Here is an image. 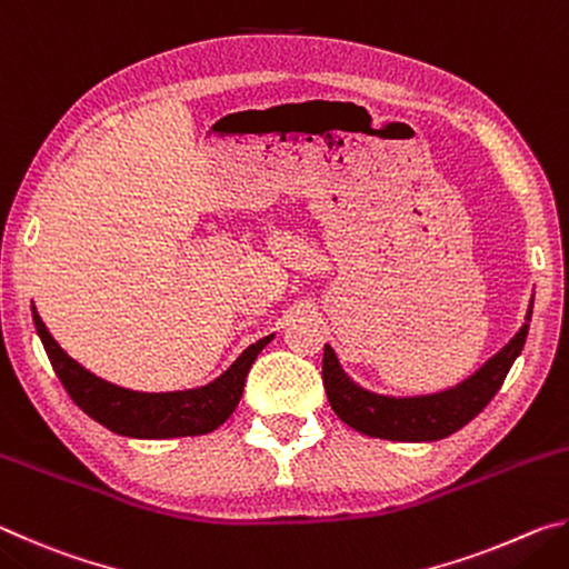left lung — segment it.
I'll return each mask as SVG.
<instances>
[{"instance_id": "8db88e82", "label": "left lung", "mask_w": 569, "mask_h": 569, "mask_svg": "<svg viewBox=\"0 0 569 569\" xmlns=\"http://www.w3.org/2000/svg\"><path fill=\"white\" fill-rule=\"evenodd\" d=\"M532 303L535 301H529L522 329L512 336V341L505 349H499L492 359L481 363L457 387L437 393H421V397H387V393L363 389L343 371L339 356L326 343L323 387L331 409L336 417L366 437L391 441H437L455 435L492 401L515 359L522 353L529 321H532Z\"/></svg>"}]
</instances>
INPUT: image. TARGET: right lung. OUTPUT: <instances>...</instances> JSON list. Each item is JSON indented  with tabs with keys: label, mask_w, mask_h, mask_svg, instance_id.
Returning a JSON list of instances; mask_svg holds the SVG:
<instances>
[{
	"label": "right lung",
	"mask_w": 569,
	"mask_h": 569,
	"mask_svg": "<svg viewBox=\"0 0 569 569\" xmlns=\"http://www.w3.org/2000/svg\"><path fill=\"white\" fill-rule=\"evenodd\" d=\"M32 321L37 336L44 346L50 363L70 393L72 401L88 417L120 437L132 439H172V437H200L218 429L230 413L236 411L243 397L246 377L253 366L256 356L266 349L271 339L250 343L238 359L228 366L206 387L186 391H132L110 383L67 356L60 343L47 331L44 321L32 303Z\"/></svg>",
	"instance_id": "add662e5"
}]
</instances>
